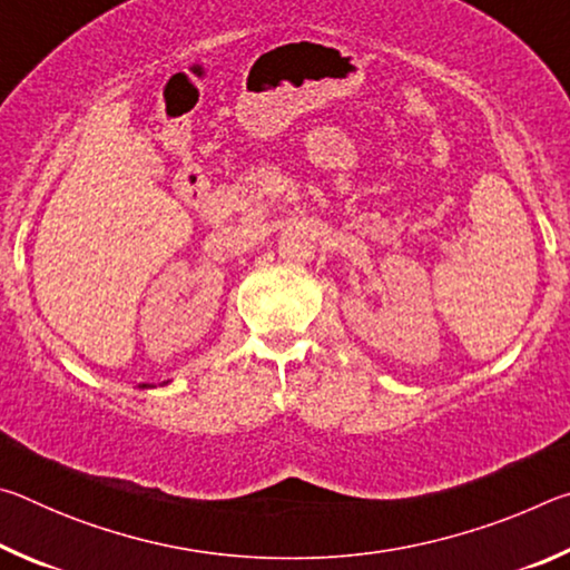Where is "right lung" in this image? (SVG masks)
<instances>
[{
    "instance_id": "right-lung-1",
    "label": "right lung",
    "mask_w": 570,
    "mask_h": 570,
    "mask_svg": "<svg viewBox=\"0 0 570 570\" xmlns=\"http://www.w3.org/2000/svg\"><path fill=\"white\" fill-rule=\"evenodd\" d=\"M142 387H150V384H142Z\"/></svg>"
}]
</instances>
